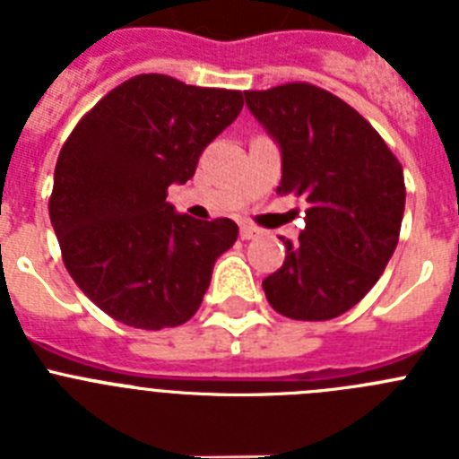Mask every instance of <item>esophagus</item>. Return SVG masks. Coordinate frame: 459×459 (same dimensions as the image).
<instances>
[{"label": "esophagus", "mask_w": 459, "mask_h": 459, "mask_svg": "<svg viewBox=\"0 0 459 459\" xmlns=\"http://www.w3.org/2000/svg\"><path fill=\"white\" fill-rule=\"evenodd\" d=\"M259 237V230L255 225H250V222H241V238L243 241H250V238Z\"/></svg>", "instance_id": "esophagus-1"}]
</instances>
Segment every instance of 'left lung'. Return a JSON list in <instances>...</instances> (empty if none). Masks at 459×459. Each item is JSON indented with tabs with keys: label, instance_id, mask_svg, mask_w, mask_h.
I'll return each mask as SVG.
<instances>
[{
	"label": "left lung",
	"instance_id": "8db88e82",
	"mask_svg": "<svg viewBox=\"0 0 459 459\" xmlns=\"http://www.w3.org/2000/svg\"><path fill=\"white\" fill-rule=\"evenodd\" d=\"M250 115L278 144V195L306 197V230L262 282L290 319L340 317L375 287L393 257L404 213V174L354 108L306 82L246 91Z\"/></svg>",
	"mask_w": 459,
	"mask_h": 459
}]
</instances>
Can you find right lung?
I'll return each instance as SVG.
<instances>
[{"label":"right lung","mask_w":459,"mask_h":459,"mask_svg":"<svg viewBox=\"0 0 459 459\" xmlns=\"http://www.w3.org/2000/svg\"><path fill=\"white\" fill-rule=\"evenodd\" d=\"M241 108V91L149 73L112 89L62 147L50 221L64 264L117 322L160 331L200 307L238 227L177 213L168 188L193 177Z\"/></svg>","instance_id":"add662e5"}]
</instances>
